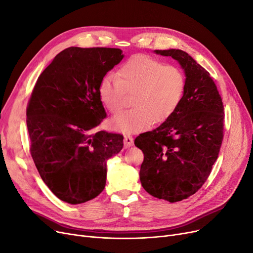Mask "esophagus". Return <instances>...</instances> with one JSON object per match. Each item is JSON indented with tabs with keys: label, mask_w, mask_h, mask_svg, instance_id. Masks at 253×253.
I'll use <instances>...</instances> for the list:
<instances>
[{
	"label": "esophagus",
	"mask_w": 253,
	"mask_h": 253,
	"mask_svg": "<svg viewBox=\"0 0 253 253\" xmlns=\"http://www.w3.org/2000/svg\"><path fill=\"white\" fill-rule=\"evenodd\" d=\"M133 145V138L130 135H125L124 136V146L125 148H130Z\"/></svg>",
	"instance_id": "esophagus-1"
}]
</instances>
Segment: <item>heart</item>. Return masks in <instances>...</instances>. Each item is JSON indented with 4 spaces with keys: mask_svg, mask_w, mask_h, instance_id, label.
<instances>
[{
    "mask_svg": "<svg viewBox=\"0 0 253 253\" xmlns=\"http://www.w3.org/2000/svg\"><path fill=\"white\" fill-rule=\"evenodd\" d=\"M184 90L185 78L179 68L137 54L121 66L117 78L104 76L98 95L113 114L122 111L126 95L132 96L130 104L133 108L113 118L111 124L121 132L136 133L153 122L159 124L168 120L178 108Z\"/></svg>",
    "mask_w": 253,
    "mask_h": 253,
    "instance_id": "heart-1",
    "label": "heart"
}]
</instances>
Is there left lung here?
I'll return each mask as SVG.
<instances>
[{"instance_id":"8db88e82","label":"left lung","mask_w":253,"mask_h":253,"mask_svg":"<svg viewBox=\"0 0 253 253\" xmlns=\"http://www.w3.org/2000/svg\"><path fill=\"white\" fill-rule=\"evenodd\" d=\"M171 57L184 70L185 90L174 113L134 145L144 153L139 179L159 200L180 202L194 194L210 175L223 138V103L205 68L181 49L154 50Z\"/></svg>"}]
</instances>
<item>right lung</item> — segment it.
Segmentation results:
<instances>
[{"mask_svg":"<svg viewBox=\"0 0 253 253\" xmlns=\"http://www.w3.org/2000/svg\"><path fill=\"white\" fill-rule=\"evenodd\" d=\"M123 58L120 48H66L32 92L27 107L31 155L43 182L65 203L99 195L106 162L123 148V135L93 132L106 117L98 86Z\"/></svg>","mask_w":253,"mask_h":253,"instance_id":"add662e5","label":"right lung"}]
</instances>
